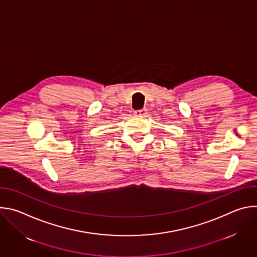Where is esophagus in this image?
I'll use <instances>...</instances> for the list:
<instances>
[{"label":"esophagus","instance_id":"esophagus-1","mask_svg":"<svg viewBox=\"0 0 257 257\" xmlns=\"http://www.w3.org/2000/svg\"><path fill=\"white\" fill-rule=\"evenodd\" d=\"M134 114L136 116H146L148 115V109L146 108H142V109H136V111H134Z\"/></svg>","mask_w":257,"mask_h":257}]
</instances>
